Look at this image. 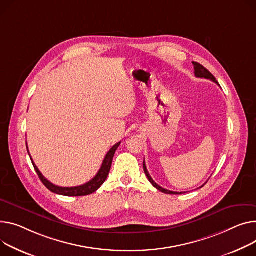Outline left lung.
Returning <instances> with one entry per match:
<instances>
[{"mask_svg": "<svg viewBox=\"0 0 256 256\" xmlns=\"http://www.w3.org/2000/svg\"><path fill=\"white\" fill-rule=\"evenodd\" d=\"M192 64H194V74H196V76L198 78L210 79V80H212L213 82H215L216 84L219 85V83H218V81L216 80V78L206 69L205 66H202L200 64L196 62H192ZM143 168H144V172H145V174H146L148 180L150 181V183H151L153 186H154L156 190H158L160 192H164V194H184V192H171V190H164V188H162V186H160L158 184H156L154 181H153V179L151 178V176L149 175V173H148V171H147V168H146V164H145V160L143 162ZM204 185H205V184H204ZM204 185H202V186H204ZM202 186H200V187H202Z\"/></svg>", "mask_w": 256, "mask_h": 256, "instance_id": "8db88e82", "label": "left lung"}]
</instances>
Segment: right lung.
I'll use <instances>...</instances> for the list:
<instances>
[{"label":"right lung","mask_w":256,"mask_h":256,"mask_svg":"<svg viewBox=\"0 0 256 256\" xmlns=\"http://www.w3.org/2000/svg\"><path fill=\"white\" fill-rule=\"evenodd\" d=\"M120 143L122 142L115 144L109 150V152L107 153L104 160H103V164H102V166L100 168V171L98 172V174L90 181H88V183H85L83 185L76 186V187H60V186L54 185V184L51 183L50 181H48L42 175V173L39 171V168H37L35 162H32V158L30 156V152L28 151V156L30 158L32 164L34 168H35V171L38 174L40 180L42 181V183L47 187V188L51 192H54V194H60V196H88V194H94V192H96L100 188V187L102 186V184H103L106 181V179H107V177L109 175V172H110L111 166H112V160H113V156L115 154V151L117 150L118 146L120 145ZM26 148H28V146H26Z\"/></svg>","instance_id":"add662e5"}]
</instances>
